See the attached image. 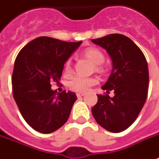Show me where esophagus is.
<instances>
[{
  "mask_svg": "<svg viewBox=\"0 0 159 159\" xmlns=\"http://www.w3.org/2000/svg\"><path fill=\"white\" fill-rule=\"evenodd\" d=\"M84 95H85L84 93H78V94H77V96H78V97H81V96H83Z\"/></svg>",
  "mask_w": 159,
  "mask_h": 159,
  "instance_id": "obj_1",
  "label": "esophagus"
}]
</instances>
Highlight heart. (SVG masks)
<instances>
[{
  "mask_svg": "<svg viewBox=\"0 0 159 159\" xmlns=\"http://www.w3.org/2000/svg\"><path fill=\"white\" fill-rule=\"evenodd\" d=\"M84 56L85 57L89 58V60H91L93 62V64H95L96 66L97 70H101L102 64L104 62V55L100 49L95 48H88L84 51ZM72 71V67H71V62L70 60H67L66 63L64 64V72L65 74H70ZM97 82V80L95 78L92 77H82V76H73L70 78L68 81V87L70 90L75 91V92H80V93H84L86 91H88L92 86L95 85Z\"/></svg>",
  "mask_w": 159,
  "mask_h": 159,
  "instance_id": "heart-1",
  "label": "heart"
}]
</instances>
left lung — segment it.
I'll return each instance as SVG.
<instances>
[{
	"label": "left lung",
	"mask_w": 159,
	"mask_h": 159,
	"mask_svg": "<svg viewBox=\"0 0 159 159\" xmlns=\"http://www.w3.org/2000/svg\"><path fill=\"white\" fill-rule=\"evenodd\" d=\"M102 48L112 61V70L102 87L105 95H97L98 101L92 108L96 122L111 133L127 129L137 119L147 99L149 69L143 53L125 35L109 34L92 40ZM114 96L110 98V91Z\"/></svg>",
	"instance_id": "8db88e82"
}]
</instances>
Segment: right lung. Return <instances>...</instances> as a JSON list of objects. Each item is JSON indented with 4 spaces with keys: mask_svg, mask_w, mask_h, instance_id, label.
I'll list each match as a JSON object with an SVG mask.
<instances>
[{
    "mask_svg": "<svg viewBox=\"0 0 159 159\" xmlns=\"http://www.w3.org/2000/svg\"><path fill=\"white\" fill-rule=\"evenodd\" d=\"M82 41L66 42L39 37L18 53L12 73L13 96L24 119L34 130L53 133L65 124L77 96L65 90L57 95L51 83L62 76L64 63Z\"/></svg>",
    "mask_w": 159,
    "mask_h": 159,
    "instance_id": "right-lung-1",
    "label": "right lung"
}]
</instances>
